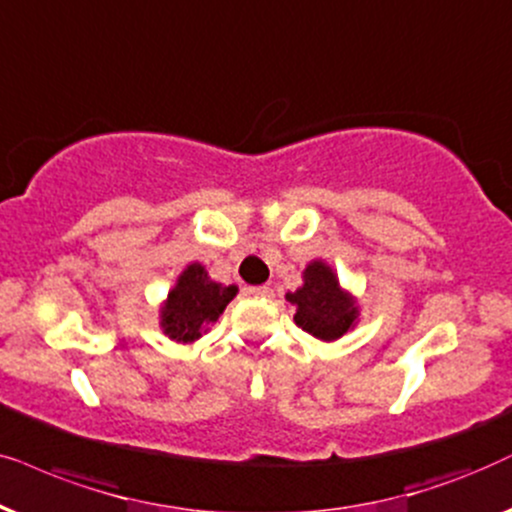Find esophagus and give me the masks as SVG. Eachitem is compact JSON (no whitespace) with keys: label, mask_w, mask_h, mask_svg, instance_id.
<instances>
[{"label":"esophagus","mask_w":512,"mask_h":512,"mask_svg":"<svg viewBox=\"0 0 512 512\" xmlns=\"http://www.w3.org/2000/svg\"><path fill=\"white\" fill-rule=\"evenodd\" d=\"M245 292L252 297H271L274 295V290L269 288V285H252V288H245Z\"/></svg>","instance_id":"obj_1"}]
</instances>
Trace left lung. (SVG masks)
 I'll return each instance as SVG.
<instances>
[{
    "label": "left lung",
    "mask_w": 512,
    "mask_h": 512,
    "mask_svg": "<svg viewBox=\"0 0 512 512\" xmlns=\"http://www.w3.org/2000/svg\"><path fill=\"white\" fill-rule=\"evenodd\" d=\"M302 278V288L285 295L290 304L297 306L295 323L320 342H335L356 325V299L339 285L337 274L323 260H313Z\"/></svg>",
    "instance_id": "left-lung-1"
}]
</instances>
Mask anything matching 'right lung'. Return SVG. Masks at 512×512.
I'll use <instances>...</instances> for the list:
<instances>
[{"mask_svg":"<svg viewBox=\"0 0 512 512\" xmlns=\"http://www.w3.org/2000/svg\"><path fill=\"white\" fill-rule=\"evenodd\" d=\"M236 285L210 281L203 264L194 262L177 276L175 288L161 306L163 335L182 344H192L220 318L227 304L236 297Z\"/></svg>","mask_w":512,"mask_h":512,"instance_id":"1","label":"right lung"}]
</instances>
